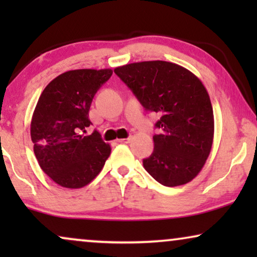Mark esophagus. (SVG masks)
I'll return each instance as SVG.
<instances>
[{
  "label": "esophagus",
  "instance_id": "1",
  "mask_svg": "<svg viewBox=\"0 0 257 257\" xmlns=\"http://www.w3.org/2000/svg\"><path fill=\"white\" fill-rule=\"evenodd\" d=\"M117 142H118V143H125V144H127V143L131 142V137H127V138H122V139H118Z\"/></svg>",
  "mask_w": 257,
  "mask_h": 257
}]
</instances>
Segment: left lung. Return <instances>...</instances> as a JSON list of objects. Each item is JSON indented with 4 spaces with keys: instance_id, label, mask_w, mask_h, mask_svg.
<instances>
[{
    "instance_id": "left-lung-1",
    "label": "left lung",
    "mask_w": 257,
    "mask_h": 257,
    "mask_svg": "<svg viewBox=\"0 0 257 257\" xmlns=\"http://www.w3.org/2000/svg\"><path fill=\"white\" fill-rule=\"evenodd\" d=\"M147 111L159 113L154 150L144 168L167 187L185 185L202 170L214 137L208 92L198 77L165 61L131 63L114 69Z\"/></svg>"
}]
</instances>
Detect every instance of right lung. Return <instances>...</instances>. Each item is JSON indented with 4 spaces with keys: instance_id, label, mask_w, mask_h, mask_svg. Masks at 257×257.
Wrapping results in <instances>:
<instances>
[{
    "instance_id": "obj_1",
    "label": "right lung",
    "mask_w": 257,
    "mask_h": 257,
    "mask_svg": "<svg viewBox=\"0 0 257 257\" xmlns=\"http://www.w3.org/2000/svg\"><path fill=\"white\" fill-rule=\"evenodd\" d=\"M112 76L111 69L66 71L45 86L30 125L38 164L45 174L65 188H82L99 174L111 153L94 130L89 111L94 94Z\"/></svg>"
}]
</instances>
